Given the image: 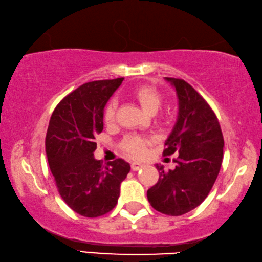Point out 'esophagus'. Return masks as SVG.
<instances>
[{"label": "esophagus", "instance_id": "esophagus-1", "mask_svg": "<svg viewBox=\"0 0 262 262\" xmlns=\"http://www.w3.org/2000/svg\"><path fill=\"white\" fill-rule=\"evenodd\" d=\"M130 167H132L133 171H139L140 168L143 167V164H141V163H139V162H133V163L130 164Z\"/></svg>", "mask_w": 262, "mask_h": 262}]
</instances>
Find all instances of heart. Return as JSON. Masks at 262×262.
Here are the masks:
<instances>
[{
    "instance_id": "heart-1",
    "label": "heart",
    "mask_w": 262,
    "mask_h": 262,
    "mask_svg": "<svg viewBox=\"0 0 262 262\" xmlns=\"http://www.w3.org/2000/svg\"><path fill=\"white\" fill-rule=\"evenodd\" d=\"M129 95L133 99H135L141 105L145 112L149 114H155L161 107L163 97L161 91L156 86L143 84L133 88ZM115 113H117V101L114 99L110 100L104 110V121L111 125L115 120ZM151 143V140L140 135L128 136L123 141V149L127 154L134 157H142L147 152V147Z\"/></svg>"
}]
</instances>
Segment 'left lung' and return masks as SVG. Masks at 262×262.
<instances>
[{
  "label": "left lung",
  "instance_id": "8db88e82",
  "mask_svg": "<svg viewBox=\"0 0 262 262\" xmlns=\"http://www.w3.org/2000/svg\"><path fill=\"white\" fill-rule=\"evenodd\" d=\"M165 79L176 88L179 112L163 155L176 154L177 165L165 172L157 164L159 179L147 196L157 211L180 216L200 206L209 194L223 161L224 139L219 119L203 97L184 79Z\"/></svg>",
  "mask_w": 262,
  "mask_h": 262
}]
</instances>
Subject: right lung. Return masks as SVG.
I'll list each match as a JSON object with an SVG mask.
<instances>
[{"label":"right lung","mask_w":262,"mask_h":262,"mask_svg":"<svg viewBox=\"0 0 262 262\" xmlns=\"http://www.w3.org/2000/svg\"><path fill=\"white\" fill-rule=\"evenodd\" d=\"M122 81L121 77L83 84L57 104L48 125L46 155L57 190L84 217L112 210L120 184L130 171L121 158L103 165L94 156L95 137L104 128V107Z\"/></svg>","instance_id":"right-lung-1"}]
</instances>
